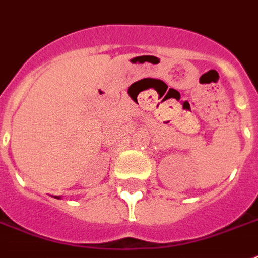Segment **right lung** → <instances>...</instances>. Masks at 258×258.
Wrapping results in <instances>:
<instances>
[{
    "mask_svg": "<svg viewBox=\"0 0 258 258\" xmlns=\"http://www.w3.org/2000/svg\"><path fill=\"white\" fill-rule=\"evenodd\" d=\"M55 198H57V199H59V198H60V197H55Z\"/></svg>",
    "mask_w": 258,
    "mask_h": 258,
    "instance_id": "1",
    "label": "right lung"
}]
</instances>
